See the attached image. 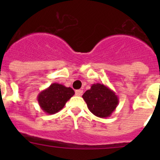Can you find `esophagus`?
I'll return each mask as SVG.
<instances>
[{"label": "esophagus", "mask_w": 160, "mask_h": 160, "mask_svg": "<svg viewBox=\"0 0 160 160\" xmlns=\"http://www.w3.org/2000/svg\"><path fill=\"white\" fill-rule=\"evenodd\" d=\"M75 94L77 95V96H81V95L83 94V90H77L75 91Z\"/></svg>", "instance_id": "34e87169"}]
</instances>
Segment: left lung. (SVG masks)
Wrapping results in <instances>:
<instances>
[{
  "instance_id": "1",
  "label": "left lung",
  "mask_w": 160,
  "mask_h": 160,
  "mask_svg": "<svg viewBox=\"0 0 160 160\" xmlns=\"http://www.w3.org/2000/svg\"><path fill=\"white\" fill-rule=\"evenodd\" d=\"M82 97L90 112L102 118L110 117L119 103L115 92L103 83L92 84Z\"/></svg>"
}]
</instances>
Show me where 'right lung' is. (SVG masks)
<instances>
[{"label": "right lung", "instance_id": "1", "mask_svg": "<svg viewBox=\"0 0 160 160\" xmlns=\"http://www.w3.org/2000/svg\"><path fill=\"white\" fill-rule=\"evenodd\" d=\"M74 93L75 92L71 88L53 83L38 93L37 100L42 110L49 114H53L62 110Z\"/></svg>", "mask_w": 160, "mask_h": 160}]
</instances>
